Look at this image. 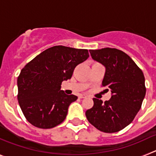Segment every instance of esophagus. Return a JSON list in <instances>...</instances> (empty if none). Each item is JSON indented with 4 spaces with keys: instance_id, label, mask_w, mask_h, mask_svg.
Returning <instances> with one entry per match:
<instances>
[{
    "instance_id": "esophagus-1",
    "label": "esophagus",
    "mask_w": 156,
    "mask_h": 156,
    "mask_svg": "<svg viewBox=\"0 0 156 156\" xmlns=\"http://www.w3.org/2000/svg\"><path fill=\"white\" fill-rule=\"evenodd\" d=\"M79 98H86V95H84V94H80L79 96Z\"/></svg>"
}]
</instances>
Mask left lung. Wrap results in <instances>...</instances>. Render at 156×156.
I'll list each match as a JSON object with an SVG mask.
<instances>
[{"label":"left lung","instance_id":"1","mask_svg":"<svg viewBox=\"0 0 156 156\" xmlns=\"http://www.w3.org/2000/svg\"><path fill=\"white\" fill-rule=\"evenodd\" d=\"M90 53L105 67L102 87L111 90L112 97L104 103L93 98L87 119L100 131L115 133L128 126L140 110L146 93L144 76L131 58L116 48L90 50Z\"/></svg>","mask_w":156,"mask_h":156}]
</instances>
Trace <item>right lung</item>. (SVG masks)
Wrapping results in <instances>:
<instances>
[{
    "label": "right lung",
    "instance_id": "obj_1",
    "mask_svg": "<svg viewBox=\"0 0 156 156\" xmlns=\"http://www.w3.org/2000/svg\"><path fill=\"white\" fill-rule=\"evenodd\" d=\"M89 57L88 50L54 46L27 63L17 80L18 101L33 126L50 129L65 120L68 108L77 99L61 90L62 81L71 79L76 66Z\"/></svg>",
    "mask_w": 156,
    "mask_h": 156
}]
</instances>
